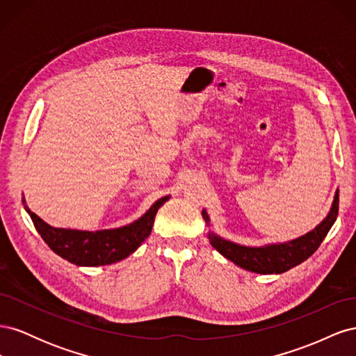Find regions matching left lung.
<instances>
[{
  "instance_id": "8db88e82",
  "label": "left lung",
  "mask_w": 356,
  "mask_h": 356,
  "mask_svg": "<svg viewBox=\"0 0 356 356\" xmlns=\"http://www.w3.org/2000/svg\"><path fill=\"white\" fill-rule=\"evenodd\" d=\"M337 215L339 190L336 191V195H334V200L327 218L319 225H316L314 230L306 233L305 236H300V238L294 241L254 248L225 241L212 232H209L208 238L211 245L221 255L233 261L236 266L245 268V270L261 275H277L306 261L307 258L318 250L322 241L325 239V236L332 227L334 221L337 220ZM202 217L207 221V224H209V217L207 211H202Z\"/></svg>"
}]
</instances>
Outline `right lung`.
I'll list each match as a JSON object with an SVG mask.
<instances>
[{
  "label": "right lung",
  "mask_w": 356,
  "mask_h": 356,
  "mask_svg": "<svg viewBox=\"0 0 356 356\" xmlns=\"http://www.w3.org/2000/svg\"><path fill=\"white\" fill-rule=\"evenodd\" d=\"M168 199L169 196L159 199L141 218L132 224L98 232L51 227L32 212L26 204L25 209L42 241L49 245L53 252L72 264L93 267L117 263L135 252L152 233L156 213Z\"/></svg>",
  "instance_id": "right-lung-1"
}]
</instances>
